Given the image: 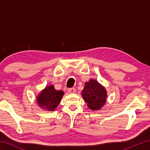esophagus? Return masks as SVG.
<instances>
[{"label": "esophagus", "mask_w": 150, "mask_h": 150, "mask_svg": "<svg viewBox=\"0 0 150 150\" xmlns=\"http://www.w3.org/2000/svg\"><path fill=\"white\" fill-rule=\"evenodd\" d=\"M75 92H76V89L75 88H69V89H68V93H69L73 94V93H75Z\"/></svg>", "instance_id": "34e87169"}]
</instances>
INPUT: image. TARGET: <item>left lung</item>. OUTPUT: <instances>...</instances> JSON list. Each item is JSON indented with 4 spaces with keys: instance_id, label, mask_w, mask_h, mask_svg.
<instances>
[{
    "instance_id": "left-lung-1",
    "label": "left lung",
    "mask_w": 150,
    "mask_h": 150,
    "mask_svg": "<svg viewBox=\"0 0 150 150\" xmlns=\"http://www.w3.org/2000/svg\"><path fill=\"white\" fill-rule=\"evenodd\" d=\"M81 95L91 110H98L105 105L107 91L105 87L96 79H91L85 83Z\"/></svg>"
}]
</instances>
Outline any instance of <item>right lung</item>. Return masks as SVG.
Masks as SVG:
<instances>
[{"label":"right lung","instance_id":"obj_1","mask_svg":"<svg viewBox=\"0 0 150 150\" xmlns=\"http://www.w3.org/2000/svg\"><path fill=\"white\" fill-rule=\"evenodd\" d=\"M64 93L55 89L53 85H46L36 96V102L40 108L47 111H54L59 105Z\"/></svg>","mask_w":150,"mask_h":150}]
</instances>
